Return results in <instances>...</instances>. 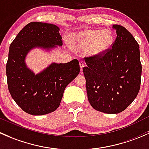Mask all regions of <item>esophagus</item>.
Here are the masks:
<instances>
[{"instance_id": "34e87169", "label": "esophagus", "mask_w": 149, "mask_h": 149, "mask_svg": "<svg viewBox=\"0 0 149 149\" xmlns=\"http://www.w3.org/2000/svg\"><path fill=\"white\" fill-rule=\"evenodd\" d=\"M84 65H85V63H84L82 61H79V66H80V70L81 71H82V69H83Z\"/></svg>"}]
</instances>
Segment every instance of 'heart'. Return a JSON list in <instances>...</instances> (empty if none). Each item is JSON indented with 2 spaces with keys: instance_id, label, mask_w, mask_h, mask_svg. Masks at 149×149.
<instances>
[{
  "instance_id": "obj_1",
  "label": "heart",
  "mask_w": 149,
  "mask_h": 149,
  "mask_svg": "<svg viewBox=\"0 0 149 149\" xmlns=\"http://www.w3.org/2000/svg\"><path fill=\"white\" fill-rule=\"evenodd\" d=\"M114 41V36L111 31L106 29L86 30L73 35L71 39L72 46L77 49H87L95 56L104 54Z\"/></svg>"
}]
</instances>
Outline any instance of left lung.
<instances>
[{
    "label": "left lung",
    "instance_id": "left-lung-1",
    "mask_svg": "<svg viewBox=\"0 0 149 149\" xmlns=\"http://www.w3.org/2000/svg\"><path fill=\"white\" fill-rule=\"evenodd\" d=\"M117 36L101 56L85 57L83 67L87 98L95 110L108 114L121 113L139 94L142 66L139 45L132 34L118 24Z\"/></svg>",
    "mask_w": 149,
    "mask_h": 149
}]
</instances>
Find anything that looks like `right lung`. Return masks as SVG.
Masks as SVG:
<instances>
[{
  "mask_svg": "<svg viewBox=\"0 0 149 149\" xmlns=\"http://www.w3.org/2000/svg\"><path fill=\"white\" fill-rule=\"evenodd\" d=\"M56 45H62L59 27L41 22L26 25L10 44L6 64L8 87L16 104L29 114L42 116L56 110L65 87L80 71L77 59L53 63L37 74L27 68L24 60L31 49Z\"/></svg>",
  "mask_w": 149,
  "mask_h": 149,
  "instance_id": "1",
  "label": "right lung"
}]
</instances>
